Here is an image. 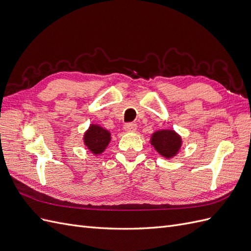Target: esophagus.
I'll use <instances>...</instances> for the list:
<instances>
[{"label": "esophagus", "instance_id": "obj_1", "mask_svg": "<svg viewBox=\"0 0 251 251\" xmlns=\"http://www.w3.org/2000/svg\"><path fill=\"white\" fill-rule=\"evenodd\" d=\"M124 128L126 132H135L136 130H137V125H135L133 123H127L125 125Z\"/></svg>", "mask_w": 251, "mask_h": 251}]
</instances>
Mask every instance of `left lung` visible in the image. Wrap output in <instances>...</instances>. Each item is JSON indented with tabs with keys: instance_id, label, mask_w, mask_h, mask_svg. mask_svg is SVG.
I'll return each instance as SVG.
<instances>
[{
	"instance_id": "obj_1",
	"label": "left lung",
	"mask_w": 251,
	"mask_h": 251,
	"mask_svg": "<svg viewBox=\"0 0 251 251\" xmlns=\"http://www.w3.org/2000/svg\"><path fill=\"white\" fill-rule=\"evenodd\" d=\"M151 146L159 155L166 159L177 156L182 147L181 136L174 130H158L151 136Z\"/></svg>"
}]
</instances>
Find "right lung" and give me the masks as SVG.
Returning a JSON list of instances; mask_svg holds the SVG:
<instances>
[{
  "mask_svg": "<svg viewBox=\"0 0 251 251\" xmlns=\"http://www.w3.org/2000/svg\"><path fill=\"white\" fill-rule=\"evenodd\" d=\"M111 132L100 125L91 124L83 133V144L94 156L102 154L111 142Z\"/></svg>",
  "mask_w": 251,
  "mask_h": 251,
  "instance_id": "add662e5",
  "label": "right lung"
}]
</instances>
